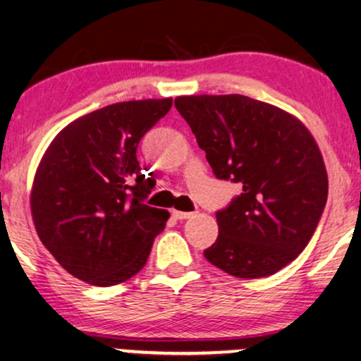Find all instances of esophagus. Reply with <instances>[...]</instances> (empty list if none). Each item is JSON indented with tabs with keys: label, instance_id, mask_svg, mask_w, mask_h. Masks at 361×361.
<instances>
[{
	"label": "esophagus",
	"instance_id": "1",
	"mask_svg": "<svg viewBox=\"0 0 361 361\" xmlns=\"http://www.w3.org/2000/svg\"><path fill=\"white\" fill-rule=\"evenodd\" d=\"M173 217L178 219V221H183V219H190L192 217V212H181V210H171Z\"/></svg>",
	"mask_w": 361,
	"mask_h": 361
}]
</instances>
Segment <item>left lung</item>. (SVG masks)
Wrapping results in <instances>:
<instances>
[{
  "mask_svg": "<svg viewBox=\"0 0 361 361\" xmlns=\"http://www.w3.org/2000/svg\"><path fill=\"white\" fill-rule=\"evenodd\" d=\"M176 110L219 180L243 192L217 210L204 256L238 279L270 276L307 246L327 200V173L300 120L244 94L178 97Z\"/></svg>",
  "mask_w": 361,
  "mask_h": 361,
  "instance_id": "1",
  "label": "left lung"
}]
</instances>
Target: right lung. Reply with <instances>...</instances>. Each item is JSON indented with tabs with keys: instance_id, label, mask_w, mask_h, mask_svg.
<instances>
[{
	"instance_id": "1",
	"label": "right lung",
	"mask_w": 361,
	"mask_h": 361,
	"mask_svg": "<svg viewBox=\"0 0 361 361\" xmlns=\"http://www.w3.org/2000/svg\"><path fill=\"white\" fill-rule=\"evenodd\" d=\"M171 98L122 102L76 118L54 137L37 168L32 217L40 241L73 276L97 287L142 270L169 214L146 205L154 180L137 146Z\"/></svg>"
}]
</instances>
